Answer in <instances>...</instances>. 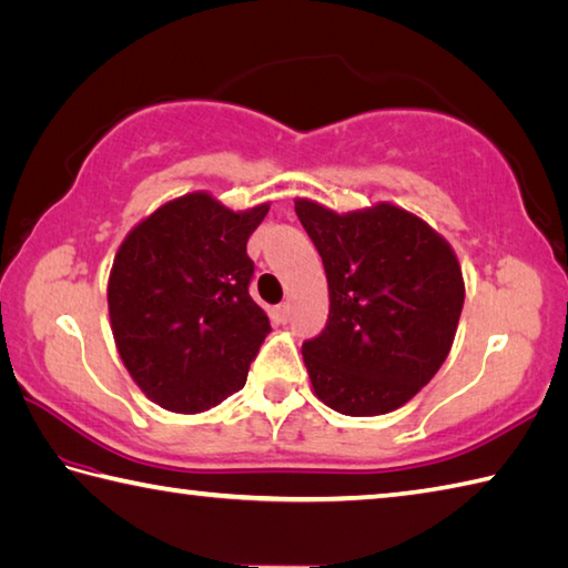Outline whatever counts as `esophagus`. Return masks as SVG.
I'll use <instances>...</instances> for the list:
<instances>
[{"label":"esophagus","instance_id":"34e87169","mask_svg":"<svg viewBox=\"0 0 568 568\" xmlns=\"http://www.w3.org/2000/svg\"><path fill=\"white\" fill-rule=\"evenodd\" d=\"M272 318L276 321V324H286V321H288V304H280V306H274Z\"/></svg>","mask_w":568,"mask_h":568}]
</instances>
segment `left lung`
Returning <instances> with one entry per match:
<instances>
[{"instance_id":"8db88e82","label":"left lung","mask_w":568,"mask_h":568,"mask_svg":"<svg viewBox=\"0 0 568 568\" xmlns=\"http://www.w3.org/2000/svg\"><path fill=\"white\" fill-rule=\"evenodd\" d=\"M296 217L331 296L326 328L302 346L316 395L353 417L400 408L440 371L463 314L450 244L393 205L336 215L296 200Z\"/></svg>"}]
</instances>
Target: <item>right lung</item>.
Segmentation results:
<instances>
[{
    "label": "right lung",
    "mask_w": 568,
    "mask_h": 568,
    "mask_svg": "<svg viewBox=\"0 0 568 568\" xmlns=\"http://www.w3.org/2000/svg\"><path fill=\"white\" fill-rule=\"evenodd\" d=\"M270 207L178 197L128 234L115 254L109 312L118 353L141 390L173 413H202L247 383L270 318L252 302V232Z\"/></svg>",
    "instance_id": "obj_1"
}]
</instances>
